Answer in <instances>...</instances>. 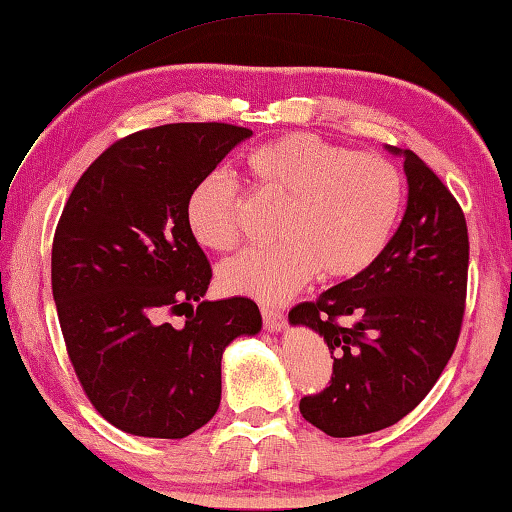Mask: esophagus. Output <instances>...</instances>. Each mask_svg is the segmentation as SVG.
Masks as SVG:
<instances>
[{
    "label": "esophagus",
    "mask_w": 512,
    "mask_h": 512,
    "mask_svg": "<svg viewBox=\"0 0 512 512\" xmlns=\"http://www.w3.org/2000/svg\"><path fill=\"white\" fill-rule=\"evenodd\" d=\"M262 319H264V328L269 332H280L287 328V319L280 310H271V307H262Z\"/></svg>",
    "instance_id": "1"
}]
</instances>
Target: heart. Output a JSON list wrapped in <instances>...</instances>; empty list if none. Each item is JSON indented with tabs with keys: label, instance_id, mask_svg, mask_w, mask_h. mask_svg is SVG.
Returning a JSON list of instances; mask_svg holds the SVG:
<instances>
[{
	"label": "heart",
	"instance_id": "heart-1",
	"mask_svg": "<svg viewBox=\"0 0 512 512\" xmlns=\"http://www.w3.org/2000/svg\"><path fill=\"white\" fill-rule=\"evenodd\" d=\"M259 193L287 200L273 250H243L225 259L218 282L259 303H285L312 280L351 278L376 262L403 209V175L392 159L355 152L294 132L248 154ZM237 182L209 173L186 198V225L200 246L230 250L241 237Z\"/></svg>",
	"mask_w": 512,
	"mask_h": 512
}]
</instances>
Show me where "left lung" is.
Segmentation results:
<instances>
[{"instance_id": "left-lung-1", "label": "left lung", "mask_w": 512, "mask_h": 512, "mask_svg": "<svg viewBox=\"0 0 512 512\" xmlns=\"http://www.w3.org/2000/svg\"><path fill=\"white\" fill-rule=\"evenodd\" d=\"M387 150L403 157L408 177L399 230L369 269L289 312L291 326L319 332L335 358L330 385L300 399V415L330 437L383 431L415 410L453 355L465 314V214L415 152Z\"/></svg>"}]
</instances>
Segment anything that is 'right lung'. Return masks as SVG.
Returning <instances> with one entry per match:
<instances>
[{
	"instance_id": "right-lung-1",
	"label": "right lung",
	"mask_w": 512,
	"mask_h": 512,
	"mask_svg": "<svg viewBox=\"0 0 512 512\" xmlns=\"http://www.w3.org/2000/svg\"><path fill=\"white\" fill-rule=\"evenodd\" d=\"M253 132L175 123L104 150L72 189L52 243V294L72 367L120 431L182 440L221 403L223 351L262 330L250 298L205 300L212 266L186 198ZM184 313L180 329L163 323Z\"/></svg>"
}]
</instances>
